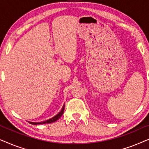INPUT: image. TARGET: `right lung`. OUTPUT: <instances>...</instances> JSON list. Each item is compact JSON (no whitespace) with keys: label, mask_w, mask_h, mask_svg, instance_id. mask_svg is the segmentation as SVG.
Returning <instances> with one entry per match:
<instances>
[{"label":"right lung","mask_w":149,"mask_h":149,"mask_svg":"<svg viewBox=\"0 0 149 149\" xmlns=\"http://www.w3.org/2000/svg\"><path fill=\"white\" fill-rule=\"evenodd\" d=\"M64 107H62V110H61V111L60 112V113H59L58 115H56V116H54V117H52V119H48V120H47V121H45L38 122V123H35V122H30V121H29V123L30 124H32V125H38V124H45V123H54V122L56 121L57 120H58L61 117H62V115H63V113H64Z\"/></svg>","instance_id":"obj_1"}]
</instances>
